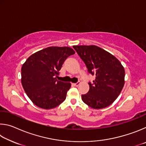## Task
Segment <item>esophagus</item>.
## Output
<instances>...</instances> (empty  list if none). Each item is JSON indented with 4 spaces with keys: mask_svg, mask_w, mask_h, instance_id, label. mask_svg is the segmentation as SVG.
Wrapping results in <instances>:
<instances>
[{
    "mask_svg": "<svg viewBox=\"0 0 146 146\" xmlns=\"http://www.w3.org/2000/svg\"><path fill=\"white\" fill-rule=\"evenodd\" d=\"M80 82H76V83H74V84H73V86H76V87H77V86H78L79 85H80Z\"/></svg>",
    "mask_w": 146,
    "mask_h": 146,
    "instance_id": "obj_1",
    "label": "esophagus"
}]
</instances>
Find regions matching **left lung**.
<instances>
[{
	"label": "left lung",
	"mask_w": 146,
	"mask_h": 146,
	"mask_svg": "<svg viewBox=\"0 0 146 146\" xmlns=\"http://www.w3.org/2000/svg\"><path fill=\"white\" fill-rule=\"evenodd\" d=\"M84 62L88 72L95 75L90 90L82 100L93 109L108 107L117 99L124 86L125 70L120 62L111 54L97 46H73Z\"/></svg>",
	"instance_id": "left-lung-1"
}]
</instances>
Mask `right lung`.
Returning <instances> with one entry per match:
<instances>
[{
  "mask_svg": "<svg viewBox=\"0 0 146 146\" xmlns=\"http://www.w3.org/2000/svg\"><path fill=\"white\" fill-rule=\"evenodd\" d=\"M75 53L70 47H48L33 53L23 64L22 85L35 105L49 110L65 100L71 84L56 77L66 59Z\"/></svg>",
  "mask_w": 146,
  "mask_h": 146,
  "instance_id": "add662e5",
  "label": "right lung"
}]
</instances>
